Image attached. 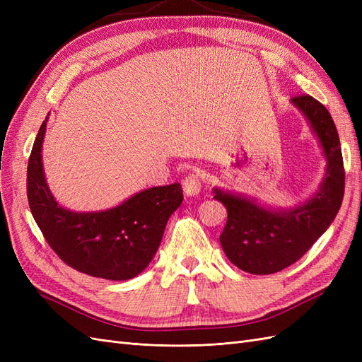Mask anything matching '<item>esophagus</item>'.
I'll use <instances>...</instances> for the list:
<instances>
[{
	"mask_svg": "<svg viewBox=\"0 0 362 362\" xmlns=\"http://www.w3.org/2000/svg\"><path fill=\"white\" fill-rule=\"evenodd\" d=\"M182 190L187 196H196L201 192V180L198 175L190 173L182 180Z\"/></svg>",
	"mask_w": 362,
	"mask_h": 362,
	"instance_id": "1",
	"label": "esophagus"
}]
</instances>
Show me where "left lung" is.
Listing matches in <instances>:
<instances>
[{"label": "left lung", "instance_id": "obj_1", "mask_svg": "<svg viewBox=\"0 0 362 362\" xmlns=\"http://www.w3.org/2000/svg\"><path fill=\"white\" fill-rule=\"evenodd\" d=\"M291 103L310 122L326 157L325 178L313 198L288 210H275L214 189V199L228 211L221 234L223 252L234 266L252 275L281 272L303 257L334 222L343 202L341 145L329 112L310 95L294 96Z\"/></svg>", "mask_w": 362, "mask_h": 362}]
</instances>
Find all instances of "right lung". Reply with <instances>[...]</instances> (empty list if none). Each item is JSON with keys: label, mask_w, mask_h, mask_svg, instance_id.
<instances>
[{"label": "right lung", "mask_w": 362, "mask_h": 362, "mask_svg": "<svg viewBox=\"0 0 362 362\" xmlns=\"http://www.w3.org/2000/svg\"><path fill=\"white\" fill-rule=\"evenodd\" d=\"M39 128L27 169L33 217L52 250L72 269L95 278L127 281L144 272L161 243L164 228L182 202L181 184L152 187L104 211L76 213L63 208L45 180Z\"/></svg>", "instance_id": "1"}]
</instances>
